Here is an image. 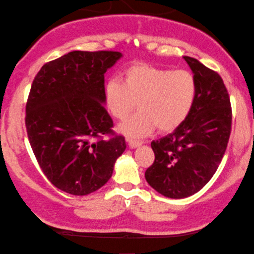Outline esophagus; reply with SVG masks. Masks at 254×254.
<instances>
[{
	"label": "esophagus",
	"instance_id": "1",
	"mask_svg": "<svg viewBox=\"0 0 254 254\" xmlns=\"http://www.w3.org/2000/svg\"><path fill=\"white\" fill-rule=\"evenodd\" d=\"M126 141L128 142V145H129V147H132V149H135V147L140 146L142 144V141L135 140V139H132V138H126Z\"/></svg>",
	"mask_w": 254,
	"mask_h": 254
}]
</instances>
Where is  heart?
Here are the masks:
<instances>
[{"label": "heart", "instance_id": "heart-1", "mask_svg": "<svg viewBox=\"0 0 254 254\" xmlns=\"http://www.w3.org/2000/svg\"><path fill=\"white\" fill-rule=\"evenodd\" d=\"M122 81L110 79L104 86V103L113 118L125 120L124 133L142 136L156 126L161 132L176 129L189 118L196 98V80L189 70H173L133 64L122 72Z\"/></svg>", "mask_w": 254, "mask_h": 254}]
</instances>
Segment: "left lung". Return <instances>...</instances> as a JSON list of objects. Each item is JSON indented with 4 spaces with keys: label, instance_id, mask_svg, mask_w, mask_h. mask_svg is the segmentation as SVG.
Returning a JSON list of instances; mask_svg holds the SVG:
<instances>
[{
    "label": "left lung",
    "instance_id": "1",
    "mask_svg": "<svg viewBox=\"0 0 254 254\" xmlns=\"http://www.w3.org/2000/svg\"><path fill=\"white\" fill-rule=\"evenodd\" d=\"M196 80L189 118L173 133L151 142L155 162L145 179L162 195L181 199L199 192L217 170L232 132V107L219 74L184 56Z\"/></svg>",
    "mask_w": 254,
    "mask_h": 254
}]
</instances>
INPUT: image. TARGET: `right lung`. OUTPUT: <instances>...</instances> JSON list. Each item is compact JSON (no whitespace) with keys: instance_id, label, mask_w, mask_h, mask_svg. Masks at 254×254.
Instances as JSON below:
<instances>
[{"instance_id":"1","label":"right lung","mask_w":254,"mask_h":254,"mask_svg":"<svg viewBox=\"0 0 254 254\" xmlns=\"http://www.w3.org/2000/svg\"><path fill=\"white\" fill-rule=\"evenodd\" d=\"M119 51H70L47 62L26 103L27 136L42 172L73 195L99 190L126 149L104 108V73Z\"/></svg>"}]
</instances>
